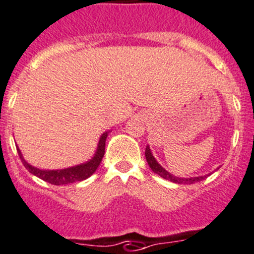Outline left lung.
<instances>
[{
	"label": "left lung",
	"instance_id": "1",
	"mask_svg": "<svg viewBox=\"0 0 254 254\" xmlns=\"http://www.w3.org/2000/svg\"><path fill=\"white\" fill-rule=\"evenodd\" d=\"M145 158H146V162H148L149 167H150V169L153 170L155 174L160 175L162 178H164V179H167V181H170L173 182V183H177V184H193V183H196V182H200L203 181L204 178H207V175H203V177H191V178H179V177H175V175L170 174L168 170H165L164 168L162 167V165L159 164V163L156 162V159L153 156V154H151V150L150 148H149V145H146L145 148Z\"/></svg>",
	"mask_w": 254,
	"mask_h": 254
}]
</instances>
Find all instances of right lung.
Instances as JSON below:
<instances>
[{"label":"right lung","instance_id":"right-lung-1","mask_svg":"<svg viewBox=\"0 0 254 254\" xmlns=\"http://www.w3.org/2000/svg\"><path fill=\"white\" fill-rule=\"evenodd\" d=\"M109 131H105L99 139L98 149L95 151V155L92 156L91 159L86 163H82L80 165H75V167L66 168V169H58V170H42L39 168H35L32 165L28 164L25 159H23L21 150L17 146V153L20 155V159L22 164L25 165L26 169L31 173V174L36 175L42 181L51 183L54 186H64V184H70L75 183V182H81L87 179L90 175L94 174L100 165L103 156L105 154V141L108 138Z\"/></svg>","mask_w":254,"mask_h":254}]
</instances>
